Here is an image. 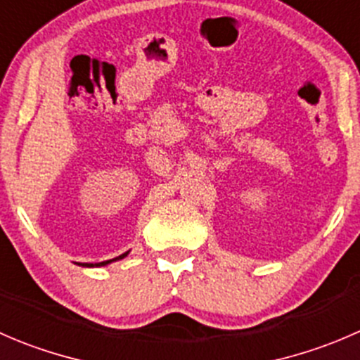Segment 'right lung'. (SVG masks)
<instances>
[{"label": "right lung", "instance_id": "add662e5", "mask_svg": "<svg viewBox=\"0 0 360 360\" xmlns=\"http://www.w3.org/2000/svg\"><path fill=\"white\" fill-rule=\"evenodd\" d=\"M127 255H128V251H127V253L120 255V257H117V258H123V257H127ZM109 262H110V260H105V262H100V264H96V265H105V264H109Z\"/></svg>", "mask_w": 360, "mask_h": 360}]
</instances>
